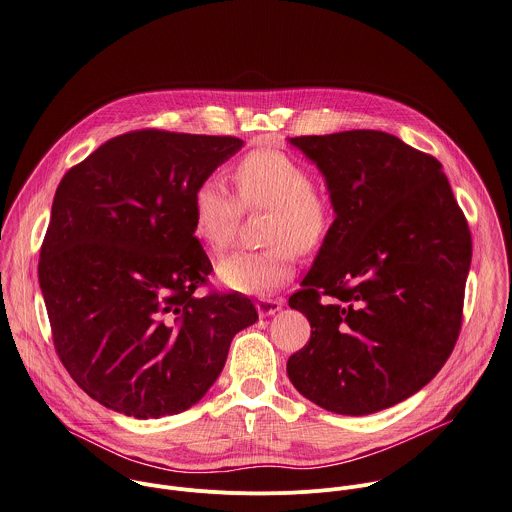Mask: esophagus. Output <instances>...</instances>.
I'll use <instances>...</instances> for the list:
<instances>
[{
  "mask_svg": "<svg viewBox=\"0 0 512 512\" xmlns=\"http://www.w3.org/2000/svg\"><path fill=\"white\" fill-rule=\"evenodd\" d=\"M282 306H284V300H280V298H276V300L274 298H260L256 302V310L262 318L276 314L278 310H282Z\"/></svg>",
  "mask_w": 512,
  "mask_h": 512,
  "instance_id": "esophagus-1",
  "label": "esophagus"
}]
</instances>
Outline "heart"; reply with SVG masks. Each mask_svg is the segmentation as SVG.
<instances>
[{"instance_id": "obj_1", "label": "heart", "mask_w": 512, "mask_h": 512, "mask_svg": "<svg viewBox=\"0 0 512 512\" xmlns=\"http://www.w3.org/2000/svg\"><path fill=\"white\" fill-rule=\"evenodd\" d=\"M236 196L218 178H206L192 196V230L212 252L232 246L242 208L268 210L272 216L264 250L234 252L218 262L224 286L262 296L284 286L294 274L298 252L316 250L332 228V204L324 188L310 180L306 168L278 150H254L234 168Z\"/></svg>"}]
</instances>
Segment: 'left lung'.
Returning a JSON list of instances; mask_svg holds the SVG:
<instances>
[{"label": "left lung", "mask_w": 512, "mask_h": 512, "mask_svg": "<svg viewBox=\"0 0 512 512\" xmlns=\"http://www.w3.org/2000/svg\"><path fill=\"white\" fill-rule=\"evenodd\" d=\"M288 142L322 174L334 222L288 300L312 334L286 372L324 410L374 414L426 386L454 348L472 256L468 224L442 164L392 134Z\"/></svg>", "instance_id": "8db88e82"}]
</instances>
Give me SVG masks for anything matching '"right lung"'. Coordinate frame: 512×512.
<instances>
[{
    "label": "right lung",
    "mask_w": 512,
    "mask_h": 512,
    "mask_svg": "<svg viewBox=\"0 0 512 512\" xmlns=\"http://www.w3.org/2000/svg\"><path fill=\"white\" fill-rule=\"evenodd\" d=\"M242 146L130 132L62 178L40 288L62 364L106 408L140 420L188 410L258 320L242 294H196L212 264L192 230V196Z\"/></svg>",
    "instance_id": "1"
}]
</instances>
